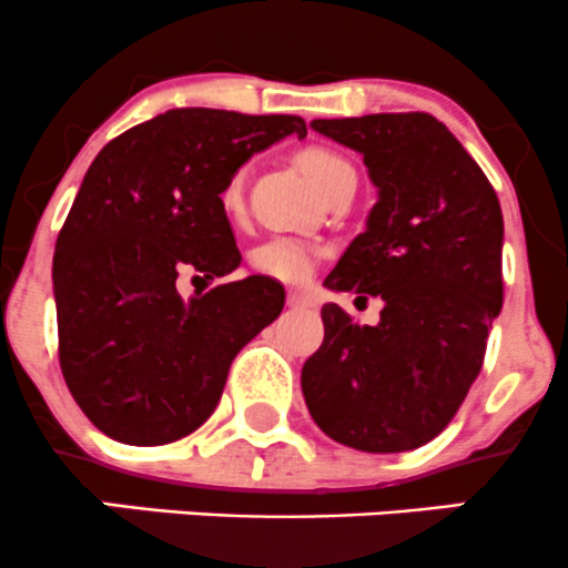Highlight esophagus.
Here are the masks:
<instances>
[{"label": "esophagus", "mask_w": 568, "mask_h": 568, "mask_svg": "<svg viewBox=\"0 0 568 568\" xmlns=\"http://www.w3.org/2000/svg\"><path fill=\"white\" fill-rule=\"evenodd\" d=\"M313 296L304 294V291H288V307L291 310H307L313 307Z\"/></svg>", "instance_id": "esophagus-1"}]
</instances>
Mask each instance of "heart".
<instances>
[{"mask_svg":"<svg viewBox=\"0 0 568 568\" xmlns=\"http://www.w3.org/2000/svg\"><path fill=\"white\" fill-rule=\"evenodd\" d=\"M300 165L310 182L321 190L329 193L334 184L343 176L354 174V165L343 158V154L332 152L324 146H310L300 154ZM244 195V171H236L234 176L225 182L223 193H220V204L225 212H236L242 206ZM250 264L264 277L280 280V283H304L310 274L318 266V247L296 236H272L261 242L258 247L250 255Z\"/></svg>","mask_w":568,"mask_h":568,"instance_id":"obj_1","label":"heart"}]
</instances>
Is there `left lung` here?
I'll return each mask as SVG.
<instances>
[{
    "label": "left lung",
    "instance_id": "obj_1",
    "mask_svg": "<svg viewBox=\"0 0 568 568\" xmlns=\"http://www.w3.org/2000/svg\"><path fill=\"white\" fill-rule=\"evenodd\" d=\"M364 158L378 201L324 285L381 296L378 326L324 304L304 362L310 416L337 444L408 452L440 433L479 375L504 304L498 195L444 122L422 111L313 119Z\"/></svg>",
    "mask_w": 568,
    "mask_h": 568
}]
</instances>
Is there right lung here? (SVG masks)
<instances>
[{"instance_id":"add662e5","label":"right lung","mask_w":568,"mask_h":568,"mask_svg":"<svg viewBox=\"0 0 568 568\" xmlns=\"http://www.w3.org/2000/svg\"><path fill=\"white\" fill-rule=\"evenodd\" d=\"M307 135L302 116L174 109L105 143L53 253L59 364L100 433L160 446L217 408L231 362L285 304L277 280L214 285L182 300L176 280L239 266L225 182L261 149Z\"/></svg>"}]
</instances>
